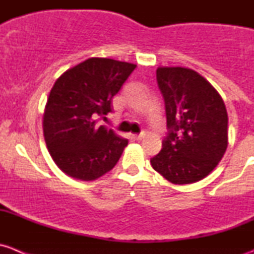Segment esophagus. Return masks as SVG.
<instances>
[{
	"instance_id": "1",
	"label": "esophagus",
	"mask_w": 254,
	"mask_h": 254,
	"mask_svg": "<svg viewBox=\"0 0 254 254\" xmlns=\"http://www.w3.org/2000/svg\"><path fill=\"white\" fill-rule=\"evenodd\" d=\"M145 131L140 132V134H136V135H132V137H134L135 140H137V141H140V140H142L143 137H145Z\"/></svg>"
}]
</instances>
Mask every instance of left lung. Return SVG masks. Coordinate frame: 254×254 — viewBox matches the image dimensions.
<instances>
[{
  "label": "left lung",
  "instance_id": "8db88e82",
  "mask_svg": "<svg viewBox=\"0 0 254 254\" xmlns=\"http://www.w3.org/2000/svg\"><path fill=\"white\" fill-rule=\"evenodd\" d=\"M167 136L151 166L173 184L195 183L214 170L227 148L226 107L205 78L186 67H158Z\"/></svg>",
  "mask_w": 254,
  "mask_h": 254
}]
</instances>
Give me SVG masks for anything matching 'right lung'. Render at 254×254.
<instances>
[{
	"label": "right lung",
	"instance_id": "obj_1",
	"mask_svg": "<svg viewBox=\"0 0 254 254\" xmlns=\"http://www.w3.org/2000/svg\"><path fill=\"white\" fill-rule=\"evenodd\" d=\"M136 65L91 58L68 68L51 88L43 117L48 150L59 168L79 181H94L119 161L127 140L97 124L112 112V99Z\"/></svg>",
	"mask_w": 254,
	"mask_h": 254
}]
</instances>
